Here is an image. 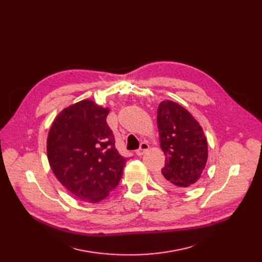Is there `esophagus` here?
<instances>
[{
  "label": "esophagus",
  "mask_w": 262,
  "mask_h": 262,
  "mask_svg": "<svg viewBox=\"0 0 262 262\" xmlns=\"http://www.w3.org/2000/svg\"><path fill=\"white\" fill-rule=\"evenodd\" d=\"M148 148H149V145L146 143V142H142L140 144V148L136 151V154L137 156H142L146 150H148Z\"/></svg>",
  "instance_id": "esophagus-1"
}]
</instances>
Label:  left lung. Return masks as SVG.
<instances>
[{
    "instance_id": "8db88e82",
    "label": "left lung",
    "mask_w": 262,
    "mask_h": 262,
    "mask_svg": "<svg viewBox=\"0 0 262 262\" xmlns=\"http://www.w3.org/2000/svg\"><path fill=\"white\" fill-rule=\"evenodd\" d=\"M157 123L166 157L160 176L162 184L170 188L193 185L202 177L208 159L203 128L186 108L170 100L160 103Z\"/></svg>"
}]
</instances>
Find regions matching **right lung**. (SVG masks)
Wrapping results in <instances>:
<instances>
[{
    "label": "right lung",
    "mask_w": 262,
    "mask_h": 262,
    "mask_svg": "<svg viewBox=\"0 0 262 262\" xmlns=\"http://www.w3.org/2000/svg\"><path fill=\"white\" fill-rule=\"evenodd\" d=\"M110 110L82 100L62 110L47 140V155L57 180L80 201L98 203L114 190L126 160L115 147L106 123Z\"/></svg>",
    "instance_id": "right-lung-1"
}]
</instances>
